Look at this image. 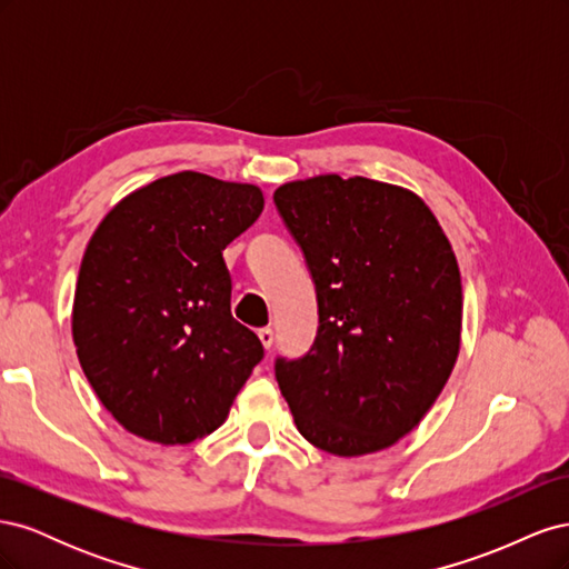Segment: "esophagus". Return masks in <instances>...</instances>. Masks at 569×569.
Wrapping results in <instances>:
<instances>
[{
	"mask_svg": "<svg viewBox=\"0 0 569 569\" xmlns=\"http://www.w3.org/2000/svg\"><path fill=\"white\" fill-rule=\"evenodd\" d=\"M258 339H261L263 347L270 351L272 341H274V332H272V327H261V330H258Z\"/></svg>",
	"mask_w": 569,
	"mask_h": 569,
	"instance_id": "1",
	"label": "esophagus"
}]
</instances>
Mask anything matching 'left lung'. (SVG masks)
<instances>
[{
    "instance_id": "left-lung-1",
    "label": "left lung",
    "mask_w": 569,
    "mask_h": 569,
    "mask_svg": "<svg viewBox=\"0 0 569 569\" xmlns=\"http://www.w3.org/2000/svg\"><path fill=\"white\" fill-rule=\"evenodd\" d=\"M318 297V335L274 377L303 439L353 458L393 446L435 406L460 351L449 237L410 189L318 176L274 189Z\"/></svg>"
}]
</instances>
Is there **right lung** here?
<instances>
[{
  "mask_svg": "<svg viewBox=\"0 0 569 569\" xmlns=\"http://www.w3.org/2000/svg\"><path fill=\"white\" fill-rule=\"evenodd\" d=\"M256 184L194 170L120 199L84 249L73 341L118 425L163 446L226 422L263 343L230 313L222 249L263 211Z\"/></svg>",
  "mask_w": 569,
  "mask_h": 569,
  "instance_id": "right-lung-1",
  "label": "right lung"
}]
</instances>
